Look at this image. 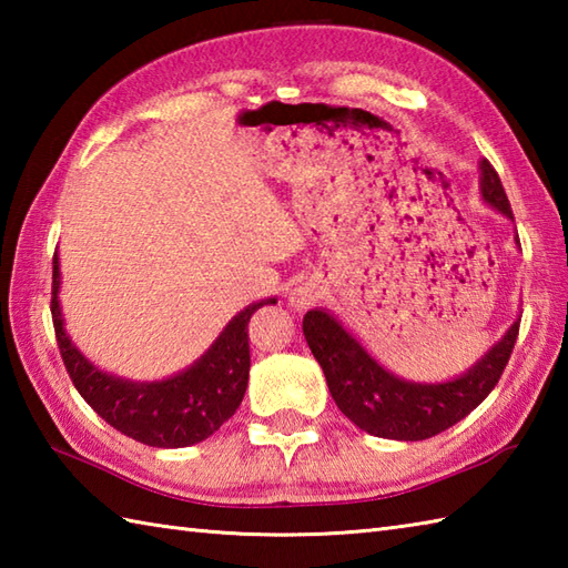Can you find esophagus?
Listing matches in <instances>:
<instances>
[{"label": "esophagus", "instance_id": "esophagus-1", "mask_svg": "<svg viewBox=\"0 0 568 568\" xmlns=\"http://www.w3.org/2000/svg\"><path fill=\"white\" fill-rule=\"evenodd\" d=\"M317 297H320V287L315 283L305 281V283L295 285L291 291V305L297 307V310H305L310 305H315Z\"/></svg>", "mask_w": 568, "mask_h": 568}]
</instances>
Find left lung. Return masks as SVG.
I'll use <instances>...</instances> for the list:
<instances>
[{"instance_id":"left-lung-1","label":"left lung","mask_w":568,"mask_h":568,"mask_svg":"<svg viewBox=\"0 0 568 568\" xmlns=\"http://www.w3.org/2000/svg\"><path fill=\"white\" fill-rule=\"evenodd\" d=\"M478 171L480 200L513 220L496 168L484 159ZM515 244L520 246L517 234ZM303 332L310 352L324 371L336 407L358 429L383 439L422 442L462 422L496 388L513 354L520 320H515L500 342L493 344L462 376L442 383H415L395 376L327 310H310L303 320Z\"/></svg>"}]
</instances>
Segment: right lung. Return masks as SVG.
<instances>
[{
    "instance_id": "right-lung-1",
    "label": "right lung",
    "mask_w": 568,
    "mask_h": 568,
    "mask_svg": "<svg viewBox=\"0 0 568 568\" xmlns=\"http://www.w3.org/2000/svg\"><path fill=\"white\" fill-rule=\"evenodd\" d=\"M60 261L53 256V327L70 381L94 413L126 437L159 449H180L212 437L232 417L248 385V320L265 297L232 317L195 364L163 381H129L92 364L65 332L60 312Z\"/></svg>"
}]
</instances>
